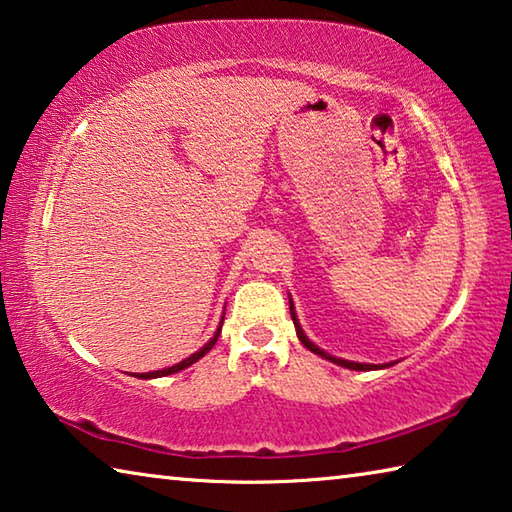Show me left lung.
<instances>
[{"instance_id": "left-lung-1", "label": "left lung", "mask_w": 512, "mask_h": 512, "mask_svg": "<svg viewBox=\"0 0 512 512\" xmlns=\"http://www.w3.org/2000/svg\"><path fill=\"white\" fill-rule=\"evenodd\" d=\"M289 309H291V318H293V325H296V334H298L300 343L305 345L307 350H311V352H314V354H318V357H323V359H327V361L336 363V366H343V368H350V370H377V368H386V363H384V366H375V363H357V361H345V359H339V357H332V354H327L325 350H320L318 345L311 343V341L307 339V336H305V332H302V327H300V323H298V316H296V309H293V302H291V298H289Z\"/></svg>"}]
</instances>
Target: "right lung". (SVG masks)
Here are the masks:
<instances>
[{
	"instance_id": "add662e5",
	"label": "right lung",
	"mask_w": 512,
	"mask_h": 512,
	"mask_svg": "<svg viewBox=\"0 0 512 512\" xmlns=\"http://www.w3.org/2000/svg\"><path fill=\"white\" fill-rule=\"evenodd\" d=\"M221 325H223V320H221ZM221 325H219V329H216V332H214L212 339L207 341L201 350L194 352L192 357H187L185 361H180V363H176V366H171V368H162V370H153V372H135V377H140V379H155V377L173 375V372H178V370H185V368H189V366H192V363H196L198 359L205 357V354L214 348V343H216V339H219V334H221Z\"/></svg>"
}]
</instances>
